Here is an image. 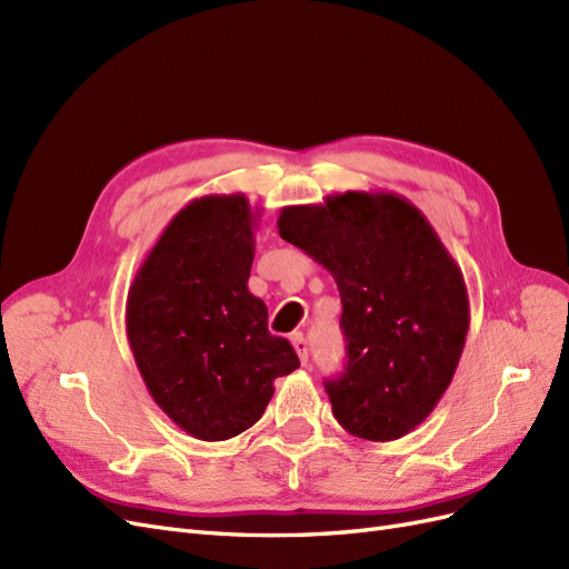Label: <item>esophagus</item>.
Wrapping results in <instances>:
<instances>
[{
  "instance_id": "obj_1",
  "label": "esophagus",
  "mask_w": 569,
  "mask_h": 569,
  "mask_svg": "<svg viewBox=\"0 0 569 569\" xmlns=\"http://www.w3.org/2000/svg\"><path fill=\"white\" fill-rule=\"evenodd\" d=\"M289 339H291V347H295V351L299 353V360L306 366V363H308V343H306L303 335H301V332H295Z\"/></svg>"
}]
</instances>
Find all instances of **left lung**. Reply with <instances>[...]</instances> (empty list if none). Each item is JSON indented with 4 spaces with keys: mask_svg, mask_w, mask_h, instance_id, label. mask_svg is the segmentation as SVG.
<instances>
[{
    "mask_svg": "<svg viewBox=\"0 0 569 569\" xmlns=\"http://www.w3.org/2000/svg\"><path fill=\"white\" fill-rule=\"evenodd\" d=\"M278 230L339 289L347 366L325 380L337 422L368 441L401 439L437 408L468 337L453 256L420 209L391 192L284 206Z\"/></svg>",
    "mask_w": 569,
    "mask_h": 569,
    "instance_id": "1",
    "label": "left lung"
}]
</instances>
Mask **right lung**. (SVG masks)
<instances>
[{
    "mask_svg": "<svg viewBox=\"0 0 569 569\" xmlns=\"http://www.w3.org/2000/svg\"><path fill=\"white\" fill-rule=\"evenodd\" d=\"M256 213L244 194L189 201L128 291V341L151 399L201 441L242 435L263 416L272 382L299 368L247 287Z\"/></svg>",
    "mask_w": 569,
    "mask_h": 569,
    "instance_id": "right-lung-1",
    "label": "right lung"
}]
</instances>
